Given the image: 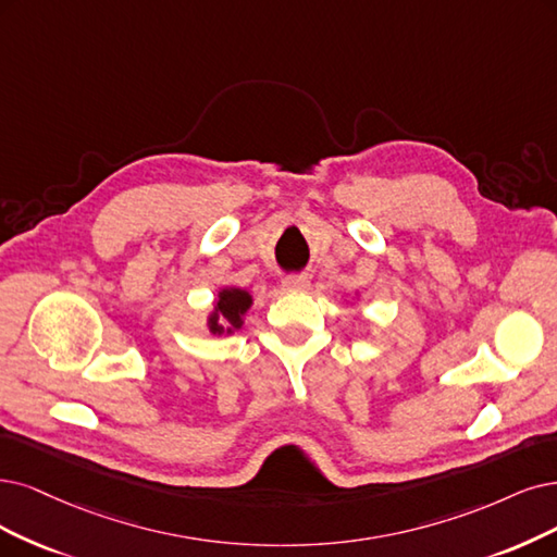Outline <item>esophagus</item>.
<instances>
[{
	"label": "esophagus",
	"instance_id": "esophagus-1",
	"mask_svg": "<svg viewBox=\"0 0 557 557\" xmlns=\"http://www.w3.org/2000/svg\"><path fill=\"white\" fill-rule=\"evenodd\" d=\"M282 286L286 292H305V289H310V277H307V275H286L282 280Z\"/></svg>",
	"mask_w": 557,
	"mask_h": 557
}]
</instances>
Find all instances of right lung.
Instances as JSON below:
<instances>
[{
	"mask_svg": "<svg viewBox=\"0 0 557 557\" xmlns=\"http://www.w3.org/2000/svg\"><path fill=\"white\" fill-rule=\"evenodd\" d=\"M250 302H252V298L247 292L224 289L218 298L215 314L211 317V333H215V335L224 333V325H226V333H232V327H240L243 314L247 312Z\"/></svg>",
	"mask_w": 557,
	"mask_h": 557,
	"instance_id": "obj_1",
	"label": "right lung"
}]
</instances>
